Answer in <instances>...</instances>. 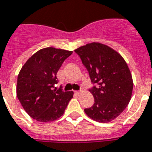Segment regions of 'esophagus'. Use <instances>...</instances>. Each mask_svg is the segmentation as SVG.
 Segmentation results:
<instances>
[{"instance_id":"1","label":"esophagus","mask_w":152,"mask_h":152,"mask_svg":"<svg viewBox=\"0 0 152 152\" xmlns=\"http://www.w3.org/2000/svg\"><path fill=\"white\" fill-rule=\"evenodd\" d=\"M74 93H75V94H76V95H80V94H81V92H80V91H75V92H74Z\"/></svg>"}]
</instances>
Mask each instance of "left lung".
<instances>
[{
  "label": "left lung",
  "mask_w": 152,
  "mask_h": 152,
  "mask_svg": "<svg viewBox=\"0 0 152 152\" xmlns=\"http://www.w3.org/2000/svg\"><path fill=\"white\" fill-rule=\"evenodd\" d=\"M87 69L94 97L91 107L84 110L96 121L107 123L124 111L131 100L133 80L121 55L107 45L93 42L75 50Z\"/></svg>",
  "instance_id": "1"
}]
</instances>
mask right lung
Here are the masks:
<instances>
[{
    "label": "right lung",
    "mask_w": 152,
    "mask_h": 152,
    "mask_svg": "<svg viewBox=\"0 0 152 152\" xmlns=\"http://www.w3.org/2000/svg\"><path fill=\"white\" fill-rule=\"evenodd\" d=\"M72 52L48 47L35 52L23 66L18 76L17 96L31 117L50 122L64 113L73 92L56 89V74Z\"/></svg>",
    "instance_id": "obj_1"
}]
</instances>
